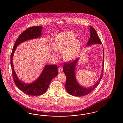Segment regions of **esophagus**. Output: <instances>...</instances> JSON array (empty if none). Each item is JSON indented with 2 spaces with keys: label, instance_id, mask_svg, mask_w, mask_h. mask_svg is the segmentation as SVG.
I'll return each instance as SVG.
<instances>
[{
  "label": "esophagus",
  "instance_id": "34e87169",
  "mask_svg": "<svg viewBox=\"0 0 123 123\" xmlns=\"http://www.w3.org/2000/svg\"><path fill=\"white\" fill-rule=\"evenodd\" d=\"M62 71H63V68L62 67H59V68H58V72H59V73H61Z\"/></svg>",
  "mask_w": 123,
  "mask_h": 123
}]
</instances>
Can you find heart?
Returning a JSON list of instances; mask_svg holds the SVG:
<instances>
[{
	"label": "heart",
	"mask_w": 123,
	"mask_h": 123,
	"mask_svg": "<svg viewBox=\"0 0 123 123\" xmlns=\"http://www.w3.org/2000/svg\"><path fill=\"white\" fill-rule=\"evenodd\" d=\"M76 35L71 32L59 33L54 39L53 47L54 50L63 52V57L65 61H70L76 59L81 49V42L76 40Z\"/></svg>",
	"instance_id": "1"
}]
</instances>
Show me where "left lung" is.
<instances>
[{
	"label": "left lung",
	"instance_id": "obj_1",
	"mask_svg": "<svg viewBox=\"0 0 123 123\" xmlns=\"http://www.w3.org/2000/svg\"><path fill=\"white\" fill-rule=\"evenodd\" d=\"M89 29L90 32V37L87 44V47H89L91 45L96 44H102L95 30L94 29L93 27L90 26ZM79 60V58H77L72 62L65 63L63 67V71L66 77V81L65 87L66 91L69 94L75 96H83L88 94L91 93V92H92V91H93L98 85L103 76L104 54L103 52L102 69L100 77L95 84L89 87H83L78 82V81L76 80L75 70L76 65Z\"/></svg>",
	"mask_w": 123,
	"mask_h": 123
}]
</instances>
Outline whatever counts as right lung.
<instances>
[{"instance_id":"add662e5","label":"right lung","mask_w":123,"mask_h":123,"mask_svg":"<svg viewBox=\"0 0 123 123\" xmlns=\"http://www.w3.org/2000/svg\"><path fill=\"white\" fill-rule=\"evenodd\" d=\"M42 26L31 27L24 31L17 39L12 49L11 56V64L14 81L18 88L25 94L31 96H37L44 94L47 91L53 78L58 75L57 65L46 64L41 75L32 82L27 83L19 80L14 70L13 57L18 46L22 43L32 39L41 37Z\"/></svg>"}]
</instances>
